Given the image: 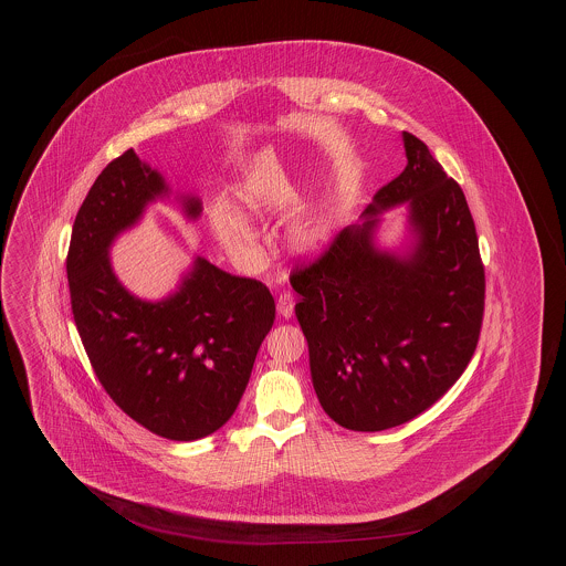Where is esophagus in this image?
<instances>
[{"mask_svg":"<svg viewBox=\"0 0 566 566\" xmlns=\"http://www.w3.org/2000/svg\"><path fill=\"white\" fill-rule=\"evenodd\" d=\"M294 305H296L294 296H292L290 292H283V294L279 296V301H276V312H279V316H283V318H292V314H294Z\"/></svg>","mask_w":566,"mask_h":566,"instance_id":"obj_1","label":"esophagus"}]
</instances>
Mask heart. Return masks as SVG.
I'll list each match as a JSON object with an SVG mask.
<instances>
[{
    "label": "heart",
    "mask_w": 566,
    "mask_h": 566,
    "mask_svg": "<svg viewBox=\"0 0 566 566\" xmlns=\"http://www.w3.org/2000/svg\"><path fill=\"white\" fill-rule=\"evenodd\" d=\"M240 202L248 216H263V211H265V205L250 191H243ZM211 229L218 235V240L233 252H250L254 248V235L250 233L242 216L224 202L213 207ZM331 231H333V222L326 213H310V216L298 218L290 227L287 245L296 254H316L331 240Z\"/></svg>",
    "instance_id": "obj_1"
}]
</instances>
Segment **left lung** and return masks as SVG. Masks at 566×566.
<instances>
[{"instance_id": "left-lung-1", "label": "left lung", "mask_w": 566, "mask_h": 566, "mask_svg": "<svg viewBox=\"0 0 566 566\" xmlns=\"http://www.w3.org/2000/svg\"><path fill=\"white\" fill-rule=\"evenodd\" d=\"M403 171L361 222L290 276L301 296L314 390L353 431H384L436 403L469 366L482 328L485 276L462 187L403 133ZM405 206L403 251L374 242L380 216Z\"/></svg>"}]
</instances>
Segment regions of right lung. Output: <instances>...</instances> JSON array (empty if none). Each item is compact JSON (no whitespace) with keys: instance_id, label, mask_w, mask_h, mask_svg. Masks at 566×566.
I'll list each match as a JSON object with an SVG mask.
<instances>
[{"instance_id":"1","label":"right lung","mask_w":566,"mask_h":566,"mask_svg":"<svg viewBox=\"0 0 566 566\" xmlns=\"http://www.w3.org/2000/svg\"><path fill=\"white\" fill-rule=\"evenodd\" d=\"M169 193L161 171L133 148L108 163L76 216L67 281L84 350L108 397L153 433L189 442L218 431L238 409L274 324V298L263 283L205 256L161 301L128 292L111 245ZM176 200L187 220L200 218V198Z\"/></svg>"}]
</instances>
